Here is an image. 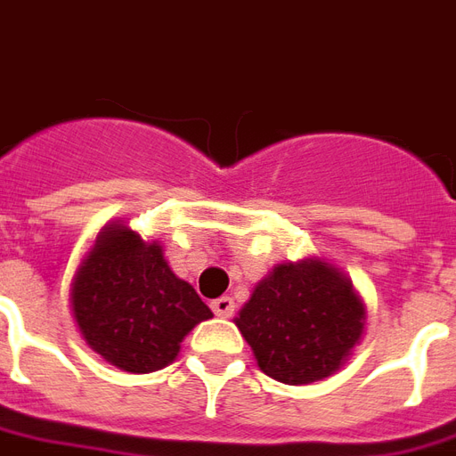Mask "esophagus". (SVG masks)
I'll return each instance as SVG.
<instances>
[{
  "label": "esophagus",
  "mask_w": 456,
  "mask_h": 456,
  "mask_svg": "<svg viewBox=\"0 0 456 456\" xmlns=\"http://www.w3.org/2000/svg\"><path fill=\"white\" fill-rule=\"evenodd\" d=\"M213 311L215 315H220V318H232V315H234V298L232 297L215 298Z\"/></svg>",
  "instance_id": "esophagus-1"
}]
</instances>
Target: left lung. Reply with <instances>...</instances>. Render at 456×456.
<instances>
[{
	"label": "left lung",
	"mask_w": 456,
	"mask_h": 456,
	"mask_svg": "<svg viewBox=\"0 0 456 456\" xmlns=\"http://www.w3.org/2000/svg\"><path fill=\"white\" fill-rule=\"evenodd\" d=\"M366 321L352 280L315 256L274 265L234 318L260 370L284 385L335 375L363 339Z\"/></svg>",
	"instance_id": "8db88e82"
}]
</instances>
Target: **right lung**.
I'll list each match as a JSON object with an SVG mask.
<instances>
[{
    "instance_id": "add662e5",
    "label": "right lung",
    "mask_w": 456,
    "mask_h": 456,
    "mask_svg": "<svg viewBox=\"0 0 456 456\" xmlns=\"http://www.w3.org/2000/svg\"><path fill=\"white\" fill-rule=\"evenodd\" d=\"M69 304L90 349L126 373H155L213 311L167 263L159 241L107 222L76 267Z\"/></svg>"
}]
</instances>
